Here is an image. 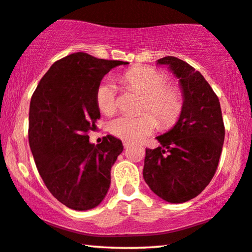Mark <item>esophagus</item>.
I'll list each match as a JSON object with an SVG mask.
<instances>
[{
    "instance_id": "34e87169",
    "label": "esophagus",
    "mask_w": 252,
    "mask_h": 252,
    "mask_svg": "<svg viewBox=\"0 0 252 252\" xmlns=\"http://www.w3.org/2000/svg\"><path fill=\"white\" fill-rule=\"evenodd\" d=\"M131 145H132V143H131V141H129V140H123V146H125V148L130 147Z\"/></svg>"
}]
</instances>
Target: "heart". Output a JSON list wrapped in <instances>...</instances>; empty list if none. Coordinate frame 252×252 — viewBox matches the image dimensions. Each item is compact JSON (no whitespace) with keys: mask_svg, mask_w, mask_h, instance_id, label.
Wrapping results in <instances>:
<instances>
[{"mask_svg":"<svg viewBox=\"0 0 252 252\" xmlns=\"http://www.w3.org/2000/svg\"><path fill=\"white\" fill-rule=\"evenodd\" d=\"M168 77L161 70L150 66H138L126 70L120 76V82L127 90L143 94L139 115H122L113 120L109 126L111 132L126 140L136 141L148 136L158 126L170 127L182 115L184 97L175 84L166 83ZM95 102L99 111L112 115L118 108L115 87L111 82H102L95 90ZM149 112H147V111ZM152 111L154 116L150 113Z\"/></svg>","mask_w":252,"mask_h":252,"instance_id":"b5f03b06","label":"heart"}]
</instances>
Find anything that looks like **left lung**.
<instances>
[{
	"label": "left lung",
	"mask_w": 252,
	"mask_h": 252,
	"mask_svg": "<svg viewBox=\"0 0 252 252\" xmlns=\"http://www.w3.org/2000/svg\"><path fill=\"white\" fill-rule=\"evenodd\" d=\"M179 79L184 108L176 126L157 137L161 146L146 148L143 175L158 197L183 203L197 196L217 170L225 138L219 99L189 63L168 56L158 60Z\"/></svg>",
	"instance_id": "obj_1"
}]
</instances>
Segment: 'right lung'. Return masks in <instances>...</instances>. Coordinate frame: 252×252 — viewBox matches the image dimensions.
I'll list each match as a JSON object with an SVG mask.
<instances>
[{
	"mask_svg": "<svg viewBox=\"0 0 252 252\" xmlns=\"http://www.w3.org/2000/svg\"><path fill=\"white\" fill-rule=\"evenodd\" d=\"M126 63L72 54L50 67L32 95L28 140L35 164L52 195L73 210L97 207L111 185L122 141L107 134L94 145L88 133L100 119L95 90L101 79Z\"/></svg>",
	"mask_w": 252,
	"mask_h": 252,
	"instance_id": "1",
	"label": "right lung"
}]
</instances>
